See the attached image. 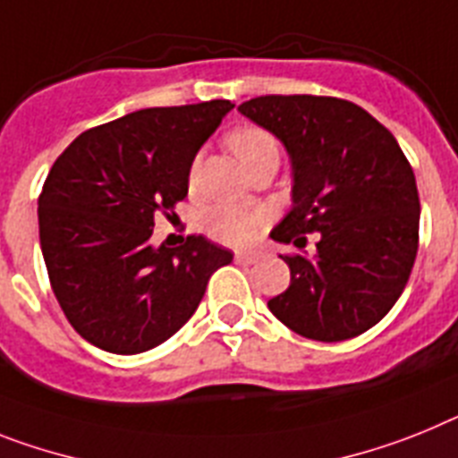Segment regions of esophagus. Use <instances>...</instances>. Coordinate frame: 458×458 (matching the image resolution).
<instances>
[{"mask_svg": "<svg viewBox=\"0 0 458 458\" xmlns=\"http://www.w3.org/2000/svg\"><path fill=\"white\" fill-rule=\"evenodd\" d=\"M256 260H259V256H253V253H235L237 265H253Z\"/></svg>", "mask_w": 458, "mask_h": 458, "instance_id": "1", "label": "esophagus"}]
</instances>
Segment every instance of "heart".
<instances>
[{"label":"heart","mask_w":458,"mask_h":458,"mask_svg":"<svg viewBox=\"0 0 458 458\" xmlns=\"http://www.w3.org/2000/svg\"><path fill=\"white\" fill-rule=\"evenodd\" d=\"M225 146L240 160L244 170L260 157L279 156V144H276L275 134L263 128H256V125H240V128L230 130L228 137H225ZM195 170H198V165H193L191 176H195ZM205 225L207 233L214 240L230 244V247H247L263 230L265 214L259 209L218 205L207 214Z\"/></svg>","instance_id":"obj_1"}]
</instances>
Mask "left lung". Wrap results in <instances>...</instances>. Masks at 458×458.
<instances>
[{
	"mask_svg": "<svg viewBox=\"0 0 458 458\" xmlns=\"http://www.w3.org/2000/svg\"><path fill=\"white\" fill-rule=\"evenodd\" d=\"M240 111L276 134L293 163V209L270 237L301 253L284 256L291 284L267 301L270 312L310 340L366 333L401 298L417 259L412 165L394 134L347 99L263 95Z\"/></svg>",
	"mask_w": 458,
	"mask_h": 458,
	"instance_id": "left-lung-1",
	"label": "left lung"
}]
</instances>
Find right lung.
<instances>
[{"mask_svg":"<svg viewBox=\"0 0 458 458\" xmlns=\"http://www.w3.org/2000/svg\"><path fill=\"white\" fill-rule=\"evenodd\" d=\"M230 99L153 106L86 130L64 148L39 195V240L51 288L72 328L111 353L172 337L198 310L211 272L233 253L202 235L153 249L156 214L188 195L199 146Z\"/></svg>","mask_w":458,"mask_h":458,"instance_id":"add662e5","label":"right lung"}]
</instances>
